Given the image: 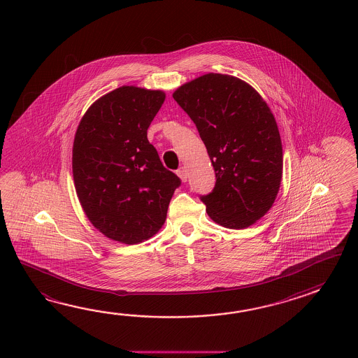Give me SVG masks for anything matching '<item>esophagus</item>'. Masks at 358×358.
<instances>
[{"instance_id":"obj_1","label":"esophagus","mask_w":358,"mask_h":358,"mask_svg":"<svg viewBox=\"0 0 358 358\" xmlns=\"http://www.w3.org/2000/svg\"><path fill=\"white\" fill-rule=\"evenodd\" d=\"M176 174L178 176L182 179V182H187V179H188V170L185 168H180L178 171H176Z\"/></svg>"}]
</instances>
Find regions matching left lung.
<instances>
[{"label": "left lung", "mask_w": 358, "mask_h": 358, "mask_svg": "<svg viewBox=\"0 0 358 358\" xmlns=\"http://www.w3.org/2000/svg\"><path fill=\"white\" fill-rule=\"evenodd\" d=\"M173 97L197 127L216 182L202 196L216 224L244 229L273 207L282 176V147L274 115L252 85L208 73L182 84Z\"/></svg>", "instance_id": "left-lung-1"}]
</instances>
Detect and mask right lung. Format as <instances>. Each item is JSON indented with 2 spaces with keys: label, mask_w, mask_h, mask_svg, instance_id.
<instances>
[{
  "label": "right lung",
  "mask_w": 358,
  "mask_h": 358,
  "mask_svg": "<svg viewBox=\"0 0 358 358\" xmlns=\"http://www.w3.org/2000/svg\"><path fill=\"white\" fill-rule=\"evenodd\" d=\"M165 92L122 85L85 111L73 145L76 194L92 225L124 244L155 236L180 179L147 139Z\"/></svg>",
  "instance_id": "1"
}]
</instances>
